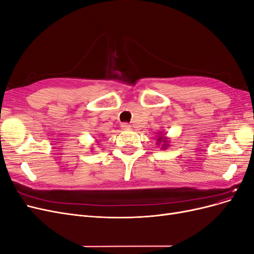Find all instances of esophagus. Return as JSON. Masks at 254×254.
I'll return each instance as SVG.
<instances>
[{
  "mask_svg": "<svg viewBox=\"0 0 254 254\" xmlns=\"http://www.w3.org/2000/svg\"><path fill=\"white\" fill-rule=\"evenodd\" d=\"M122 128L124 130H128V129H131V125L128 124V123H123V124L121 125Z\"/></svg>",
  "mask_w": 254,
  "mask_h": 254,
  "instance_id": "34e87169",
  "label": "esophagus"
}]
</instances>
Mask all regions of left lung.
<instances>
[{"label": "left lung", "mask_w": 254, "mask_h": 254, "mask_svg": "<svg viewBox=\"0 0 254 254\" xmlns=\"http://www.w3.org/2000/svg\"><path fill=\"white\" fill-rule=\"evenodd\" d=\"M158 145H162V149H165L167 146H168V140L166 139L165 136H159L158 137V141H157Z\"/></svg>", "instance_id": "1"}]
</instances>
